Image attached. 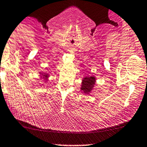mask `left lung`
<instances>
[{
	"label": "left lung",
	"mask_w": 147,
	"mask_h": 147,
	"mask_svg": "<svg viewBox=\"0 0 147 147\" xmlns=\"http://www.w3.org/2000/svg\"><path fill=\"white\" fill-rule=\"evenodd\" d=\"M95 82H96V78L94 77H84L83 82H82L81 90L85 93H88L89 92H91V89L94 86Z\"/></svg>",
	"instance_id": "8db88e82"
}]
</instances>
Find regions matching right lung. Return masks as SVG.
<instances>
[{"instance_id": "1", "label": "right lung", "mask_w": 147, "mask_h": 147, "mask_svg": "<svg viewBox=\"0 0 147 147\" xmlns=\"http://www.w3.org/2000/svg\"><path fill=\"white\" fill-rule=\"evenodd\" d=\"M44 76H45V77H47V75H44Z\"/></svg>"}]
</instances>
